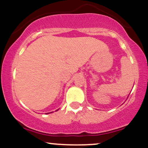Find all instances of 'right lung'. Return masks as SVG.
Listing matches in <instances>:
<instances>
[{"label":"right lung","instance_id":"obj_1","mask_svg":"<svg viewBox=\"0 0 148 148\" xmlns=\"http://www.w3.org/2000/svg\"><path fill=\"white\" fill-rule=\"evenodd\" d=\"M58 111V110H56V111ZM51 113H53V112H51ZM47 113V114H49V113Z\"/></svg>","mask_w":148,"mask_h":148}]
</instances>
